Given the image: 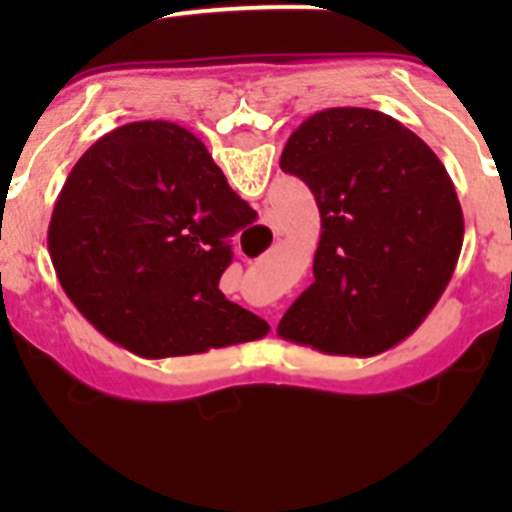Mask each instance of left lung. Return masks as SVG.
Listing matches in <instances>:
<instances>
[{
  "mask_svg": "<svg viewBox=\"0 0 512 512\" xmlns=\"http://www.w3.org/2000/svg\"><path fill=\"white\" fill-rule=\"evenodd\" d=\"M279 166L320 210L315 282L277 333L336 356H377L413 333L449 284L464 243L454 182L395 117L330 107L289 135Z\"/></svg>",
  "mask_w": 512,
  "mask_h": 512,
  "instance_id": "left-lung-1",
  "label": "left lung"
}]
</instances>
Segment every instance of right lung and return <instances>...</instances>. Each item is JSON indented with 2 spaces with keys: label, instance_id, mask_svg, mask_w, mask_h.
<instances>
[{
  "label": "right lung",
  "instance_id": "obj_1",
  "mask_svg": "<svg viewBox=\"0 0 512 512\" xmlns=\"http://www.w3.org/2000/svg\"><path fill=\"white\" fill-rule=\"evenodd\" d=\"M253 220L197 135L143 120L76 161L48 251L63 292L102 336L146 359L205 354L269 333L217 287L230 235Z\"/></svg>",
  "mask_w": 512,
  "mask_h": 512
}]
</instances>
